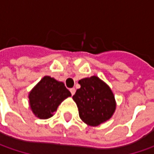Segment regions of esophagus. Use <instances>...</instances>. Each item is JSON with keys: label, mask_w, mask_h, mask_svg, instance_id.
<instances>
[{"label": "esophagus", "mask_w": 154, "mask_h": 154, "mask_svg": "<svg viewBox=\"0 0 154 154\" xmlns=\"http://www.w3.org/2000/svg\"><path fill=\"white\" fill-rule=\"evenodd\" d=\"M69 91H70V92H71V94H72V95H74V93H75V88H74V87H73V88H70V89H69Z\"/></svg>", "instance_id": "obj_1"}]
</instances>
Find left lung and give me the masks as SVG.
Listing matches in <instances>:
<instances>
[{
    "label": "left lung",
    "instance_id": "8db88e82",
    "mask_svg": "<svg viewBox=\"0 0 154 154\" xmlns=\"http://www.w3.org/2000/svg\"><path fill=\"white\" fill-rule=\"evenodd\" d=\"M80 88L73 96L80 119L90 126L109 120L116 109L115 97L109 87L97 76L79 80Z\"/></svg>",
    "mask_w": 154,
    "mask_h": 154
}]
</instances>
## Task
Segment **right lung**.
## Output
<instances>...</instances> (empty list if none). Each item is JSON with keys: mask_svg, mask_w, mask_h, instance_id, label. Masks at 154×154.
<instances>
[{"mask_svg": "<svg viewBox=\"0 0 154 154\" xmlns=\"http://www.w3.org/2000/svg\"><path fill=\"white\" fill-rule=\"evenodd\" d=\"M71 96V92L60 82L45 76L29 94L30 106L32 112L40 119H47L53 116L62 101Z\"/></svg>", "mask_w": 154, "mask_h": 154, "instance_id": "right-lung-1", "label": "right lung"}]
</instances>
